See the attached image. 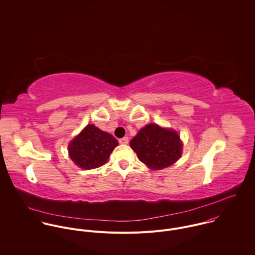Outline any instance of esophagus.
Instances as JSON below:
<instances>
[{
  "mask_svg": "<svg viewBox=\"0 0 255 255\" xmlns=\"http://www.w3.org/2000/svg\"><path fill=\"white\" fill-rule=\"evenodd\" d=\"M119 142L121 144H128V137H123V138L119 139Z\"/></svg>",
  "mask_w": 255,
  "mask_h": 255,
  "instance_id": "obj_1",
  "label": "esophagus"
}]
</instances>
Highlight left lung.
<instances>
[{
    "mask_svg": "<svg viewBox=\"0 0 255 255\" xmlns=\"http://www.w3.org/2000/svg\"><path fill=\"white\" fill-rule=\"evenodd\" d=\"M138 159L150 169L161 170L174 164L182 155L180 135L155 124L141 128L130 141Z\"/></svg>",
    "mask_w": 255,
    "mask_h": 255,
    "instance_id": "8db88e82",
    "label": "left lung"
}]
</instances>
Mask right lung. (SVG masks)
I'll list each match as a JSON object with an SVG mask.
<instances>
[{
	"instance_id": "1",
	"label": "right lung",
	"mask_w": 255,
	"mask_h": 255,
	"mask_svg": "<svg viewBox=\"0 0 255 255\" xmlns=\"http://www.w3.org/2000/svg\"><path fill=\"white\" fill-rule=\"evenodd\" d=\"M118 144V140L113 135L94 125H88L70 143L69 153L78 167L91 170L103 166Z\"/></svg>"
}]
</instances>
